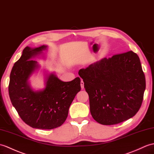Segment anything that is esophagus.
I'll return each mask as SVG.
<instances>
[{"mask_svg":"<svg viewBox=\"0 0 154 154\" xmlns=\"http://www.w3.org/2000/svg\"><path fill=\"white\" fill-rule=\"evenodd\" d=\"M81 87L82 89H84V82L83 80H81Z\"/></svg>","mask_w":154,"mask_h":154,"instance_id":"esophagus-1","label":"esophagus"}]
</instances>
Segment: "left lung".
<instances>
[{
	"mask_svg": "<svg viewBox=\"0 0 154 154\" xmlns=\"http://www.w3.org/2000/svg\"><path fill=\"white\" fill-rule=\"evenodd\" d=\"M88 94L94 119L116 125L136 115L142 105L146 79L140 59L128 51L104 58L79 71Z\"/></svg>",
	"mask_w": 154,
	"mask_h": 154,
	"instance_id": "8db88e82",
	"label": "left lung"
}]
</instances>
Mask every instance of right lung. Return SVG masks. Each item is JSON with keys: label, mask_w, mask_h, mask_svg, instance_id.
<instances>
[{"label": "right lung", "mask_w": 154, "mask_h": 154, "mask_svg": "<svg viewBox=\"0 0 154 154\" xmlns=\"http://www.w3.org/2000/svg\"><path fill=\"white\" fill-rule=\"evenodd\" d=\"M47 46H26L10 73L8 92L13 106L21 119L30 127L52 129L62 125L68 115L75 96L81 91V79L63 82L54 73L46 75L45 88L33 91L29 79L40 67L32 58L40 55Z\"/></svg>", "instance_id": "1"}]
</instances>
